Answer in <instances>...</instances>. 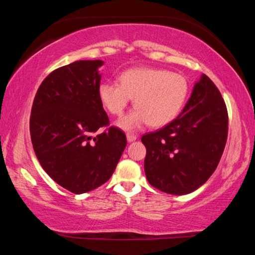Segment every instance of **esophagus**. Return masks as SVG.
<instances>
[{
	"label": "esophagus",
	"mask_w": 255,
	"mask_h": 255,
	"mask_svg": "<svg viewBox=\"0 0 255 255\" xmlns=\"http://www.w3.org/2000/svg\"><path fill=\"white\" fill-rule=\"evenodd\" d=\"M136 139H137V136L135 135V133H130V132L127 133V140L129 141V143H130V141H135Z\"/></svg>",
	"instance_id": "esophagus-1"
}]
</instances>
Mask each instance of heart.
I'll return each instance as SVG.
<instances>
[{"instance_id":"obj_1","label":"heart","mask_w":255,"mask_h":255,"mask_svg":"<svg viewBox=\"0 0 255 255\" xmlns=\"http://www.w3.org/2000/svg\"><path fill=\"white\" fill-rule=\"evenodd\" d=\"M187 77L164 68L138 67L123 72L117 82H103L99 86L102 105L111 115L120 117L133 98L135 109L118 125L133 130L148 123L163 127L178 117L188 100Z\"/></svg>"}]
</instances>
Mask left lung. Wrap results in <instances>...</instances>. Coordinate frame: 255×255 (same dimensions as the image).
<instances>
[{"mask_svg":"<svg viewBox=\"0 0 255 255\" xmlns=\"http://www.w3.org/2000/svg\"><path fill=\"white\" fill-rule=\"evenodd\" d=\"M227 133L225 101L214 82L204 74L178 117L141 137L149 184L170 195L195 191L215 172Z\"/></svg>","mask_w":255,"mask_h":255,"instance_id":"left-lung-1","label":"left lung"}]
</instances>
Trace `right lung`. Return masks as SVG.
<instances>
[{"label": "right lung", "instance_id": "add662e5", "mask_svg": "<svg viewBox=\"0 0 255 255\" xmlns=\"http://www.w3.org/2000/svg\"><path fill=\"white\" fill-rule=\"evenodd\" d=\"M102 62L77 60L56 68L33 99L30 136L42 169L75 195L111 178L127 145L122 129L110 126L99 97ZM100 128H106L98 133Z\"/></svg>", "mask_w": 255, "mask_h": 255}]
</instances>
